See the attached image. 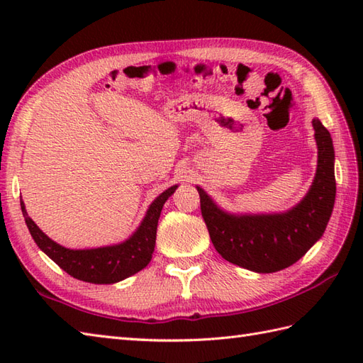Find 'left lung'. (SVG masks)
<instances>
[{"mask_svg": "<svg viewBox=\"0 0 363 363\" xmlns=\"http://www.w3.org/2000/svg\"><path fill=\"white\" fill-rule=\"evenodd\" d=\"M317 174L296 207L274 215H229L198 189L204 223L215 250L230 264L257 273H274L295 264L325 233L335 201L334 146L329 130L315 118Z\"/></svg>", "mask_w": 363, "mask_h": 363, "instance_id": "1", "label": "left lung"}]
</instances>
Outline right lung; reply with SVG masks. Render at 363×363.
Masks as SVG:
<instances>
[{
    "label": "right lung",
    "instance_id": "right-lung-1",
    "mask_svg": "<svg viewBox=\"0 0 363 363\" xmlns=\"http://www.w3.org/2000/svg\"><path fill=\"white\" fill-rule=\"evenodd\" d=\"M176 187L177 186L169 187L154 199L142 225L138 226L135 234L129 240L96 250H67L64 246L52 242L29 218L23 201H20V204L23 217H25L26 226L34 242L64 272L79 281L91 284H113L135 274L150 264L154 245H156L157 221L162 207H164L167 199L174 194Z\"/></svg>",
    "mask_w": 363,
    "mask_h": 363
}]
</instances>
